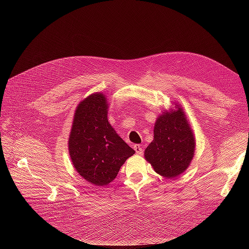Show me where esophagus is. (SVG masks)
I'll list each match as a JSON object with an SVG mask.
<instances>
[{
  "label": "esophagus",
  "instance_id": "1",
  "mask_svg": "<svg viewBox=\"0 0 249 249\" xmlns=\"http://www.w3.org/2000/svg\"><path fill=\"white\" fill-rule=\"evenodd\" d=\"M134 149H135V152H136V154H138V155L143 154V148H142V145H140V144H135Z\"/></svg>",
  "mask_w": 249,
  "mask_h": 249
}]
</instances>
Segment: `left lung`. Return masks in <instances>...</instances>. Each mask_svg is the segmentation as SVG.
Masks as SVG:
<instances>
[{"instance_id":"8db88e82","label":"left lung","mask_w":249,"mask_h":249,"mask_svg":"<svg viewBox=\"0 0 249 249\" xmlns=\"http://www.w3.org/2000/svg\"><path fill=\"white\" fill-rule=\"evenodd\" d=\"M164 111L154 126V140L144 150L145 160L155 171L172 178L183 173L195 153V138L183 109Z\"/></svg>"}]
</instances>
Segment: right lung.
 <instances>
[{"label": "right lung", "mask_w": 249, "mask_h": 249, "mask_svg": "<svg viewBox=\"0 0 249 249\" xmlns=\"http://www.w3.org/2000/svg\"><path fill=\"white\" fill-rule=\"evenodd\" d=\"M107 97L96 92L76 109L69 139V152L79 175L95 186L111 183L135 150L118 136L108 122Z\"/></svg>", "instance_id": "1"}]
</instances>
